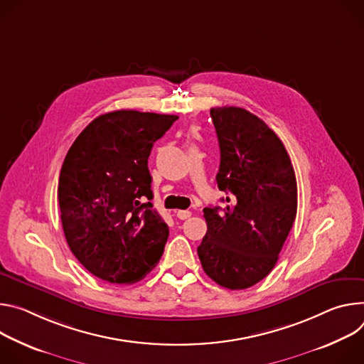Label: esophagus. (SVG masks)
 Returning a JSON list of instances; mask_svg holds the SVG:
<instances>
[{
  "label": "esophagus",
  "instance_id": "1",
  "mask_svg": "<svg viewBox=\"0 0 364 364\" xmlns=\"http://www.w3.org/2000/svg\"><path fill=\"white\" fill-rule=\"evenodd\" d=\"M192 215V213L191 211H186V210H179V211H176V217L179 218V220H186V218H189Z\"/></svg>",
  "mask_w": 364,
  "mask_h": 364
}]
</instances>
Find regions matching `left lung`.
Returning a JSON list of instances; mask_svg holds the SVG:
<instances>
[{"instance_id":"8db88e82","label":"left lung","mask_w":364,"mask_h":364,"mask_svg":"<svg viewBox=\"0 0 364 364\" xmlns=\"http://www.w3.org/2000/svg\"><path fill=\"white\" fill-rule=\"evenodd\" d=\"M220 143L217 183L227 207L204 208L198 246L204 272L220 287L246 289L264 279L294 225L298 188L291 157L263 119L238 107L210 111Z\"/></svg>"}]
</instances>
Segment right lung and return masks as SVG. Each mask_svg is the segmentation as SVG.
<instances>
[{
    "label": "right lung",
    "mask_w": 364,
    "mask_h": 364,
    "mask_svg": "<svg viewBox=\"0 0 364 364\" xmlns=\"http://www.w3.org/2000/svg\"><path fill=\"white\" fill-rule=\"evenodd\" d=\"M178 115L118 109L90 123L59 175L60 220L73 256L109 284H136L164 255L168 224L153 210V143Z\"/></svg>",
    "instance_id": "right-lung-1"
}]
</instances>
